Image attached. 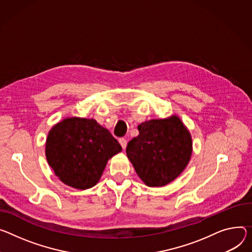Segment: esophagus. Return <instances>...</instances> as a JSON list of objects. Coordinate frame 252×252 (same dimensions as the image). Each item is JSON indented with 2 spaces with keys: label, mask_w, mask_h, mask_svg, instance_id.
<instances>
[{
  "label": "esophagus",
  "mask_w": 252,
  "mask_h": 252,
  "mask_svg": "<svg viewBox=\"0 0 252 252\" xmlns=\"http://www.w3.org/2000/svg\"><path fill=\"white\" fill-rule=\"evenodd\" d=\"M119 142H120V144H121L122 148L125 150V149L126 148V145H127V141H126V139H124V138H121V139L119 140Z\"/></svg>",
  "instance_id": "esophagus-1"
}]
</instances>
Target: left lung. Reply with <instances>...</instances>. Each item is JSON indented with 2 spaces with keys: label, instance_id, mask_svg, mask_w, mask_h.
<instances>
[{
  "label": "left lung",
  "instance_id": "8db88e82",
  "mask_svg": "<svg viewBox=\"0 0 252 252\" xmlns=\"http://www.w3.org/2000/svg\"><path fill=\"white\" fill-rule=\"evenodd\" d=\"M138 129L140 134L126 147L127 158L136 174L150 187L169 184L190 161V132L176 116L145 122Z\"/></svg>",
  "mask_w": 252,
  "mask_h": 252
}]
</instances>
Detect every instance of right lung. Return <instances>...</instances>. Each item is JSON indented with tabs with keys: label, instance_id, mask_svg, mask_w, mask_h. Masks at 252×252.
Instances as JSON below:
<instances>
[{
	"label": "right lung",
	"instance_id": "1",
	"mask_svg": "<svg viewBox=\"0 0 252 252\" xmlns=\"http://www.w3.org/2000/svg\"><path fill=\"white\" fill-rule=\"evenodd\" d=\"M122 151L119 142L94 120L66 119L48 133L46 158L64 184L84 190L100 179L108 159Z\"/></svg>",
	"mask_w": 252,
	"mask_h": 252
}]
</instances>
